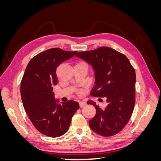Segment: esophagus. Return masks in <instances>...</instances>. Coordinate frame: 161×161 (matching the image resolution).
Returning a JSON list of instances; mask_svg holds the SVG:
<instances>
[{
  "label": "esophagus",
  "mask_w": 161,
  "mask_h": 161,
  "mask_svg": "<svg viewBox=\"0 0 161 161\" xmlns=\"http://www.w3.org/2000/svg\"><path fill=\"white\" fill-rule=\"evenodd\" d=\"M86 105V103L85 101H80L79 102V105H80V107H84V106H85Z\"/></svg>",
  "instance_id": "esophagus-1"
}]
</instances>
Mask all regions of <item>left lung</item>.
I'll list each match as a JSON object with an SVG mask.
<instances>
[{"mask_svg": "<svg viewBox=\"0 0 161 161\" xmlns=\"http://www.w3.org/2000/svg\"><path fill=\"white\" fill-rule=\"evenodd\" d=\"M76 56L88 62L95 71V85L91 95L105 97L108 103L102 109L93 101H87L96 109L90 128L102 136L118 134L128 122L135 105L134 69L125 55L109 47L80 52Z\"/></svg>", "mask_w": 161, "mask_h": 161, "instance_id": "8db88e82", "label": "left lung"}]
</instances>
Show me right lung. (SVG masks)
<instances>
[{"label":"right lung","mask_w":161,"mask_h":161,"mask_svg":"<svg viewBox=\"0 0 161 161\" xmlns=\"http://www.w3.org/2000/svg\"><path fill=\"white\" fill-rule=\"evenodd\" d=\"M76 53L60 48L43 52L29 62L23 76L21 95L24 108L36 128L50 137L64 134L73 115L79 108L75 101L64 103L56 99L52 91L53 86L57 85V67Z\"/></svg>","instance_id":"1"}]
</instances>
